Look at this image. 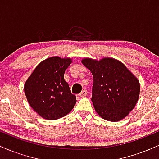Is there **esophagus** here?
<instances>
[{"label":"esophagus","mask_w":159,"mask_h":159,"mask_svg":"<svg viewBox=\"0 0 159 159\" xmlns=\"http://www.w3.org/2000/svg\"><path fill=\"white\" fill-rule=\"evenodd\" d=\"M79 96H81V97H85V96H87V91L86 90H83L81 91V93L79 94Z\"/></svg>","instance_id":"obj_1"}]
</instances>
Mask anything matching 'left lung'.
<instances>
[{
    "label": "left lung",
    "mask_w": 159,
    "mask_h": 159,
    "mask_svg": "<svg viewBox=\"0 0 159 159\" xmlns=\"http://www.w3.org/2000/svg\"><path fill=\"white\" fill-rule=\"evenodd\" d=\"M81 63L93 77L92 102L96 113L111 122L127 116L139 98L140 82L136 76L113 57H85Z\"/></svg>",
    "instance_id": "8db88e82"
}]
</instances>
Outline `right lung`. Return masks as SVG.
Returning a JSON list of instances; mask_svg holds the SVG:
<instances>
[{
    "instance_id": "obj_1",
    "label": "right lung",
    "mask_w": 159,
    "mask_h": 159,
    "mask_svg": "<svg viewBox=\"0 0 159 159\" xmlns=\"http://www.w3.org/2000/svg\"><path fill=\"white\" fill-rule=\"evenodd\" d=\"M72 58L51 57L36 66L27 81L24 90L29 105L41 117L55 120L71 112L76 96L71 93L64 79L66 69Z\"/></svg>"
}]
</instances>
